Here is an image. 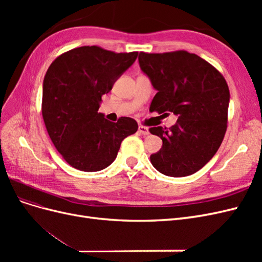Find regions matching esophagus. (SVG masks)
I'll return each instance as SVG.
<instances>
[{"instance_id":"1","label":"esophagus","mask_w":262,"mask_h":262,"mask_svg":"<svg viewBox=\"0 0 262 262\" xmlns=\"http://www.w3.org/2000/svg\"><path fill=\"white\" fill-rule=\"evenodd\" d=\"M139 132L141 134H143V136H148V134H149L148 128L145 125H139Z\"/></svg>"}]
</instances>
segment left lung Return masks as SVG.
I'll return each mask as SVG.
<instances>
[{"instance_id": "1", "label": "left lung", "mask_w": 262, "mask_h": 262, "mask_svg": "<svg viewBox=\"0 0 262 262\" xmlns=\"http://www.w3.org/2000/svg\"><path fill=\"white\" fill-rule=\"evenodd\" d=\"M141 70L157 91L149 112L178 116L170 128L153 126L163 146L150 163L164 175L185 177L217 152L227 129L229 90L224 76L194 53L140 52Z\"/></svg>"}]
</instances>
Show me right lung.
I'll return each instance as SVG.
<instances>
[{
    "label": "right lung",
    "mask_w": 262,
    "mask_h": 262,
    "mask_svg": "<svg viewBox=\"0 0 262 262\" xmlns=\"http://www.w3.org/2000/svg\"><path fill=\"white\" fill-rule=\"evenodd\" d=\"M138 57L98 46L60 54L43 78L41 113L53 145L72 167L98 171L112 164L121 142L138 131V122L121 117L108 121L98 113L101 96Z\"/></svg>",
    "instance_id": "right-lung-1"
}]
</instances>
